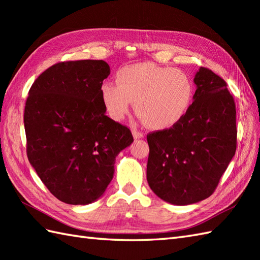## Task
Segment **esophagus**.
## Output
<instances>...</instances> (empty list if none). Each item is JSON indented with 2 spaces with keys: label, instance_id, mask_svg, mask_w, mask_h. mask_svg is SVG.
Masks as SVG:
<instances>
[{
  "label": "esophagus",
  "instance_id": "34e87169",
  "mask_svg": "<svg viewBox=\"0 0 260 260\" xmlns=\"http://www.w3.org/2000/svg\"><path fill=\"white\" fill-rule=\"evenodd\" d=\"M132 133H133V136H134V139H135V140L143 139V137H144V134L141 133V132H139V131H136V129H133V131H132Z\"/></svg>",
  "mask_w": 260,
  "mask_h": 260
}]
</instances>
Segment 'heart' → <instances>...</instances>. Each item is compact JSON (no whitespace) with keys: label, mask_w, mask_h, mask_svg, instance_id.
Instances as JSON below:
<instances>
[{"label":"heart","mask_w":260,"mask_h":260,"mask_svg":"<svg viewBox=\"0 0 260 260\" xmlns=\"http://www.w3.org/2000/svg\"><path fill=\"white\" fill-rule=\"evenodd\" d=\"M194 86L184 71L152 62L129 64L116 74V85L105 82L101 97L115 120L128 114L132 103L142 124L163 131L178 124L189 110Z\"/></svg>","instance_id":"b5f03b06"}]
</instances>
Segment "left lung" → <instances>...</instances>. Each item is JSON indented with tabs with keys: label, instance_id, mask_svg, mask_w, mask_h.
<instances>
[{
	"label": "left lung",
	"instance_id": "obj_1",
	"mask_svg": "<svg viewBox=\"0 0 260 260\" xmlns=\"http://www.w3.org/2000/svg\"><path fill=\"white\" fill-rule=\"evenodd\" d=\"M193 81L197 90L184 117L147 135L148 185L175 206L211 196L237 147L236 105L225 81L203 67Z\"/></svg>",
	"mask_w": 260,
	"mask_h": 260
}]
</instances>
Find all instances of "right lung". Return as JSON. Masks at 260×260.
Listing matches in <instances>:
<instances>
[{
  "mask_svg": "<svg viewBox=\"0 0 260 260\" xmlns=\"http://www.w3.org/2000/svg\"><path fill=\"white\" fill-rule=\"evenodd\" d=\"M104 60L51 66L38 77L24 108L26 154L48 190L68 204L101 198L116 156L133 143L129 128L106 116L101 88Z\"/></svg>",
  "mask_w": 260,
  "mask_h": 260,
  "instance_id": "add662e5",
  "label": "right lung"
}]
</instances>
